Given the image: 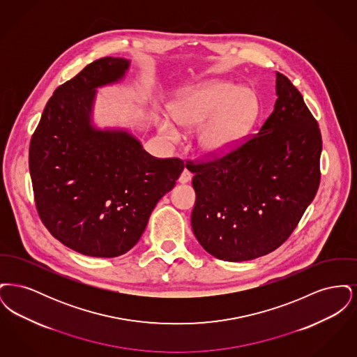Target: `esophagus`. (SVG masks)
Returning a JSON list of instances; mask_svg holds the SVG:
<instances>
[{"label":"esophagus","instance_id":"34e87169","mask_svg":"<svg viewBox=\"0 0 357 357\" xmlns=\"http://www.w3.org/2000/svg\"><path fill=\"white\" fill-rule=\"evenodd\" d=\"M179 183H187V182H190L191 181V172L185 169V170L182 171V174H181V176H179Z\"/></svg>","mask_w":357,"mask_h":357}]
</instances>
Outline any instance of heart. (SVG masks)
Here are the masks:
<instances>
[{
	"instance_id": "1",
	"label": "heart",
	"mask_w": 357,
	"mask_h": 357,
	"mask_svg": "<svg viewBox=\"0 0 357 357\" xmlns=\"http://www.w3.org/2000/svg\"><path fill=\"white\" fill-rule=\"evenodd\" d=\"M171 118L192 131L204 127L197 136V147L208 158H220L231 151L253 126L258 102L255 93L245 88L222 80H210L183 91L169 107ZM160 130L170 139L181 132L169 120Z\"/></svg>"
}]
</instances>
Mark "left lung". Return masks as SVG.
I'll return each instance as SVG.
<instances>
[{"label":"left lung","instance_id":"8db88e82","mask_svg":"<svg viewBox=\"0 0 357 357\" xmlns=\"http://www.w3.org/2000/svg\"><path fill=\"white\" fill-rule=\"evenodd\" d=\"M277 100L259 132L194 172V236L204 250L230 262L255 259L280 248L320 185L321 132L303 95L275 73Z\"/></svg>","mask_w":357,"mask_h":357}]
</instances>
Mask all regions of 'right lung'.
<instances>
[{"mask_svg":"<svg viewBox=\"0 0 357 357\" xmlns=\"http://www.w3.org/2000/svg\"><path fill=\"white\" fill-rule=\"evenodd\" d=\"M128 67L120 57L88 64L54 91L31 139L37 213L53 237L89 257L132 249L185 167L146 153L127 131L93 127L96 88L119 82Z\"/></svg>","mask_w":357,"mask_h":357,"instance_id":"add662e5","label":"right lung"}]
</instances>
